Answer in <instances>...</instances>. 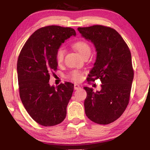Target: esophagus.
Returning <instances> with one entry per match:
<instances>
[{
    "mask_svg": "<svg viewBox=\"0 0 150 150\" xmlns=\"http://www.w3.org/2000/svg\"><path fill=\"white\" fill-rule=\"evenodd\" d=\"M80 88H81V86L79 84H74V89H75V90H78V89H80Z\"/></svg>",
    "mask_w": 150,
    "mask_h": 150,
    "instance_id": "obj_1",
    "label": "esophagus"
}]
</instances>
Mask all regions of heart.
Wrapping results in <instances>:
<instances>
[{
  "mask_svg": "<svg viewBox=\"0 0 150 150\" xmlns=\"http://www.w3.org/2000/svg\"><path fill=\"white\" fill-rule=\"evenodd\" d=\"M73 47L80 53L82 57H84L88 54H90L91 47L90 45L84 40H79L75 42L73 45ZM65 55V50L63 47H59L55 52V60L59 65L61 64L64 61V58ZM68 78L71 80L78 82L82 79V73L78 70H73L69 73Z\"/></svg>",
  "mask_w": 150,
  "mask_h": 150,
  "instance_id": "b5f03b06",
  "label": "heart"
}]
</instances>
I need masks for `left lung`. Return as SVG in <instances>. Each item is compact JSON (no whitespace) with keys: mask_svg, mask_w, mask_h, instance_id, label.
Here are the masks:
<instances>
[{"mask_svg":"<svg viewBox=\"0 0 150 150\" xmlns=\"http://www.w3.org/2000/svg\"><path fill=\"white\" fill-rule=\"evenodd\" d=\"M85 39L94 44L96 61L88 81H101V90L84 87L87 97L85 113L99 124H108L122 115L129 101L134 75L131 52L122 37L113 28L102 26L78 28Z\"/></svg>","mask_w":150,"mask_h":150,"instance_id":"left-lung-1","label":"left lung"}]
</instances>
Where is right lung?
I'll list each match as a JSON object with an SVG mask.
<instances>
[{
	"mask_svg": "<svg viewBox=\"0 0 150 150\" xmlns=\"http://www.w3.org/2000/svg\"><path fill=\"white\" fill-rule=\"evenodd\" d=\"M76 32L71 28L48 26L31 35L17 60L19 95L30 117L44 126L61 123L74 86L65 82L50 86V75L57 70L55 52L61 44Z\"/></svg>",
	"mask_w": 150,
	"mask_h": 150,
	"instance_id": "add662e5",
	"label": "right lung"
}]
</instances>
